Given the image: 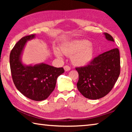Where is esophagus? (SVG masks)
I'll return each instance as SVG.
<instances>
[{
	"instance_id": "obj_1",
	"label": "esophagus",
	"mask_w": 132,
	"mask_h": 132,
	"mask_svg": "<svg viewBox=\"0 0 132 132\" xmlns=\"http://www.w3.org/2000/svg\"><path fill=\"white\" fill-rule=\"evenodd\" d=\"M63 68H64V70L65 71H68L70 70V68L69 66H64L63 67Z\"/></svg>"
}]
</instances>
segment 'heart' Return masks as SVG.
<instances>
[{
	"label": "heart",
	"instance_id": "obj_1",
	"mask_svg": "<svg viewBox=\"0 0 132 132\" xmlns=\"http://www.w3.org/2000/svg\"><path fill=\"white\" fill-rule=\"evenodd\" d=\"M60 51L57 48L53 49V53L58 58L62 59V54L71 56L72 63L77 66H85L90 63L94 56V47L87 40L77 39L61 46Z\"/></svg>",
	"mask_w": 132,
	"mask_h": 132
}]
</instances>
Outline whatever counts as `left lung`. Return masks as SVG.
I'll use <instances>...</instances> for the list:
<instances>
[{"instance_id": "1", "label": "left lung", "mask_w": 132, "mask_h": 132, "mask_svg": "<svg viewBox=\"0 0 132 132\" xmlns=\"http://www.w3.org/2000/svg\"><path fill=\"white\" fill-rule=\"evenodd\" d=\"M109 43L114 40L108 33H104ZM79 73L77 87L87 98L97 100L110 92L120 75V56L118 48L100 54L87 66L76 68Z\"/></svg>"}]
</instances>
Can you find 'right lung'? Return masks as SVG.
<instances>
[{"label": "right lung", "mask_w": 132, "mask_h": 132, "mask_svg": "<svg viewBox=\"0 0 132 132\" xmlns=\"http://www.w3.org/2000/svg\"><path fill=\"white\" fill-rule=\"evenodd\" d=\"M35 35L24 37L15 45L10 54V66L17 90L29 99L40 101L53 92L57 77L64 71L63 68H55L44 63L34 65L23 63L22 55L27 42L34 39Z\"/></svg>", "instance_id": "add662e5"}]
</instances>
